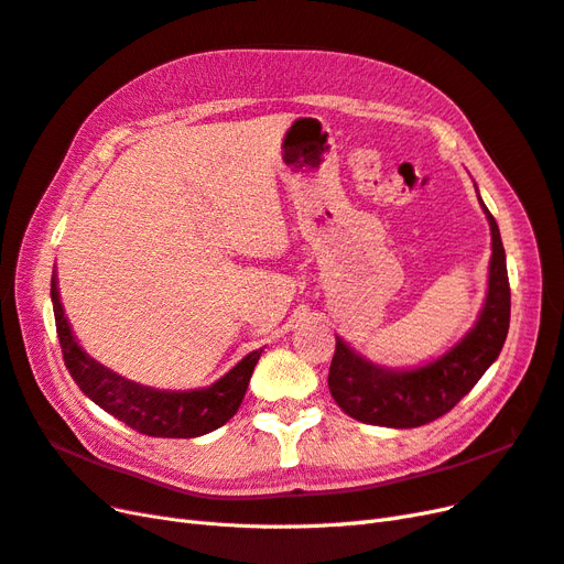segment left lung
<instances>
[{
  "label": "left lung",
  "mask_w": 564,
  "mask_h": 564,
  "mask_svg": "<svg viewBox=\"0 0 564 564\" xmlns=\"http://www.w3.org/2000/svg\"><path fill=\"white\" fill-rule=\"evenodd\" d=\"M477 199L491 230L489 280L480 315L466 336L456 340L447 352L412 369L373 365L336 336L329 390L334 402L355 421L386 425V429H416V425L431 423L468 395L470 388L499 357L510 322L506 251L497 220L485 207L480 193Z\"/></svg>",
  "instance_id": "obj_1"
}]
</instances>
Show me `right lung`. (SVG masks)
I'll return each instance as SVG.
<instances>
[{"instance_id":"add662e5","label":"right lung","mask_w":564,"mask_h":564,"mask_svg":"<svg viewBox=\"0 0 564 564\" xmlns=\"http://www.w3.org/2000/svg\"><path fill=\"white\" fill-rule=\"evenodd\" d=\"M56 284V275H51V303H54L65 367L84 395L100 409L150 437H199L220 429L237 414L263 348L245 355L228 373L207 388L160 390L141 386L82 350L63 313Z\"/></svg>"}]
</instances>
